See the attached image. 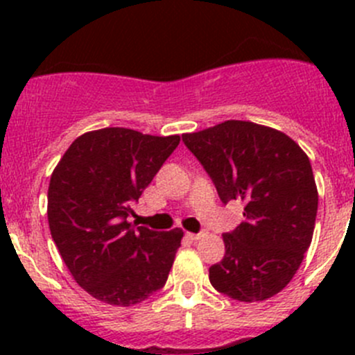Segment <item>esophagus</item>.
Returning <instances> with one entry per match:
<instances>
[{
    "label": "esophagus",
    "mask_w": 355,
    "mask_h": 355,
    "mask_svg": "<svg viewBox=\"0 0 355 355\" xmlns=\"http://www.w3.org/2000/svg\"><path fill=\"white\" fill-rule=\"evenodd\" d=\"M202 232H200V234H192V232H187V237L191 239V241H199L200 237H202Z\"/></svg>",
    "instance_id": "obj_1"
}]
</instances>
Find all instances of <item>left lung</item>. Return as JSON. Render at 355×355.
Listing matches in <instances>:
<instances>
[{
  "instance_id": "left-lung-1",
  "label": "left lung",
  "mask_w": 355,
  "mask_h": 355,
  "mask_svg": "<svg viewBox=\"0 0 355 355\" xmlns=\"http://www.w3.org/2000/svg\"><path fill=\"white\" fill-rule=\"evenodd\" d=\"M182 139L220 199L245 202V220L223 235V259L209 268L211 285L241 302L277 295L313 241L318 189L309 157L284 132L244 120Z\"/></svg>"
}]
</instances>
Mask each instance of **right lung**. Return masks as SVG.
Returning a JSON list of instances; mask_svg holds the SVG:
<instances>
[{"label": "right lung", "mask_w": 355, "mask_h": 355, "mask_svg": "<svg viewBox=\"0 0 355 355\" xmlns=\"http://www.w3.org/2000/svg\"><path fill=\"white\" fill-rule=\"evenodd\" d=\"M180 135L108 127L71 142L48 189L51 237L73 280L111 306H134L164 287L184 232L134 228L128 216Z\"/></svg>", "instance_id": "obj_1"}]
</instances>
